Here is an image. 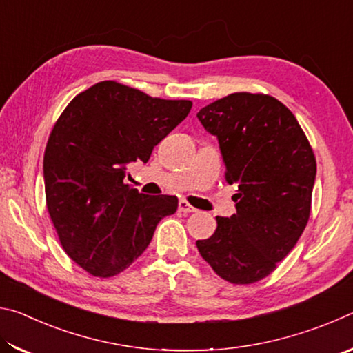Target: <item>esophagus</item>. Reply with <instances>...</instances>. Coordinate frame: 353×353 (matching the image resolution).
Instances as JSON below:
<instances>
[{
  "label": "esophagus",
  "instance_id": "1",
  "mask_svg": "<svg viewBox=\"0 0 353 353\" xmlns=\"http://www.w3.org/2000/svg\"><path fill=\"white\" fill-rule=\"evenodd\" d=\"M179 212L188 214V213H194V212H198V210H196L193 205H190L187 201H181V202H179Z\"/></svg>",
  "mask_w": 353,
  "mask_h": 353
}]
</instances>
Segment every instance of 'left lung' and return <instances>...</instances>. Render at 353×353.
Segmentation results:
<instances>
[{
	"mask_svg": "<svg viewBox=\"0 0 353 353\" xmlns=\"http://www.w3.org/2000/svg\"><path fill=\"white\" fill-rule=\"evenodd\" d=\"M216 135L225 182L236 183V213L198 240L199 254L221 279L249 285L276 270L305 230L312 212L316 157L288 107L263 93H232L198 112Z\"/></svg>",
	"mask_w": 353,
	"mask_h": 353,
	"instance_id": "left-lung-1",
	"label": "left lung"
}]
</instances>
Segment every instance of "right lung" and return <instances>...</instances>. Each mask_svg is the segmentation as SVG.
I'll return each mask as SVG.
<instances>
[{
  "label": "right lung",
  "mask_w": 353,
  "mask_h": 353,
  "mask_svg": "<svg viewBox=\"0 0 353 353\" xmlns=\"http://www.w3.org/2000/svg\"><path fill=\"white\" fill-rule=\"evenodd\" d=\"M193 103L152 98L115 81L71 99L43 157L46 208L59 241L94 277H113L145 252L176 196H148L124 183L128 165L148 162Z\"/></svg>",
  "instance_id": "obj_1"
}]
</instances>
